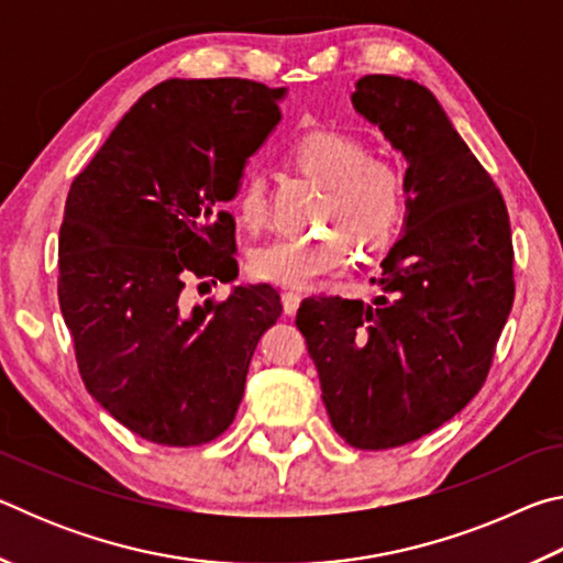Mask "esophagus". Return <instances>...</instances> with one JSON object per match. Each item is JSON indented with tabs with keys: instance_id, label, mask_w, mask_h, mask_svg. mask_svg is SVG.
<instances>
[{
	"instance_id": "obj_1",
	"label": "esophagus",
	"mask_w": 563,
	"mask_h": 563,
	"mask_svg": "<svg viewBox=\"0 0 563 563\" xmlns=\"http://www.w3.org/2000/svg\"><path fill=\"white\" fill-rule=\"evenodd\" d=\"M300 292H295V290H285L283 292V310H285V316H295V310L300 308Z\"/></svg>"
}]
</instances>
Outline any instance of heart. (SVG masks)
Wrapping results in <instances>:
<instances>
[{
	"mask_svg": "<svg viewBox=\"0 0 563 563\" xmlns=\"http://www.w3.org/2000/svg\"><path fill=\"white\" fill-rule=\"evenodd\" d=\"M290 161L305 176L325 186L316 235H278L247 253L255 278L285 288H302L325 273L347 268L360 251L375 253L393 241L405 216V180L395 166L367 156L355 136L342 131H310L290 148ZM235 216L258 231L268 221V196L258 174H247L235 194Z\"/></svg>",
	"mask_w": 563,
	"mask_h": 563,
	"instance_id": "1",
	"label": "heart"
}]
</instances>
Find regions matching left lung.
I'll return each mask as SVG.
<instances>
[{
  "mask_svg": "<svg viewBox=\"0 0 563 563\" xmlns=\"http://www.w3.org/2000/svg\"><path fill=\"white\" fill-rule=\"evenodd\" d=\"M352 107L407 161L402 238L373 302L308 298L295 325L335 432L357 450L415 442L479 393L514 302V247L499 188L412 79L367 74Z\"/></svg>",
  "mask_w": 563,
  "mask_h": 563,
  "instance_id": "left-lung-1",
  "label": "left lung"
}]
</instances>
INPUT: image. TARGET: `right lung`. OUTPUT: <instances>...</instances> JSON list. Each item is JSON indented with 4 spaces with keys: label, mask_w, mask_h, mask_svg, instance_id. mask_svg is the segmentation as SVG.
I'll return each mask as SVG.
<instances>
[{
    "label": "right lung",
    "mask_w": 563,
    "mask_h": 563,
    "mask_svg": "<svg viewBox=\"0 0 563 563\" xmlns=\"http://www.w3.org/2000/svg\"><path fill=\"white\" fill-rule=\"evenodd\" d=\"M285 89L168 79L74 178L59 231V305L89 395L133 434L196 446L231 427L255 345L280 318L271 285L190 308L188 278H238L233 201L280 121ZM206 285V283H203Z\"/></svg>",
    "instance_id": "obj_1"
}]
</instances>
